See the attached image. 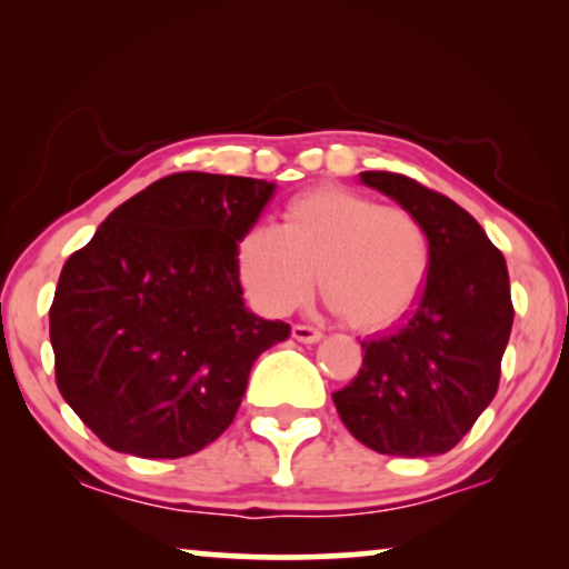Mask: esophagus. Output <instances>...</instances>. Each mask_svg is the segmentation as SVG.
Instances as JSON below:
<instances>
[{
  "label": "esophagus",
  "mask_w": 569,
  "mask_h": 569,
  "mask_svg": "<svg viewBox=\"0 0 569 569\" xmlns=\"http://www.w3.org/2000/svg\"><path fill=\"white\" fill-rule=\"evenodd\" d=\"M292 337L302 341V345H316V341L323 339V333L316 329V326H306V323H295L292 326Z\"/></svg>",
  "instance_id": "34e87169"
}]
</instances>
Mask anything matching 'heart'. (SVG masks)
Instances as JSON below:
<instances>
[{
  "label": "heart",
  "mask_w": 569,
  "mask_h": 569,
  "mask_svg": "<svg viewBox=\"0 0 569 569\" xmlns=\"http://www.w3.org/2000/svg\"><path fill=\"white\" fill-rule=\"evenodd\" d=\"M236 269L263 313H292L318 277L331 308L370 331L393 323L422 295L432 240L409 207L378 204L349 186H316L279 209L277 228L240 232Z\"/></svg>",
  "instance_id": "b5f03b06"
}]
</instances>
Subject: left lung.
Masks as SVG:
<instances>
[{
  "mask_svg": "<svg viewBox=\"0 0 569 569\" xmlns=\"http://www.w3.org/2000/svg\"><path fill=\"white\" fill-rule=\"evenodd\" d=\"M360 178L425 222L432 269L415 308L362 341L360 372L331 399L347 430L378 453H448L500 386L512 329L508 263L453 199L401 173L365 170Z\"/></svg>",
  "mask_w": 569,
  "mask_h": 569,
  "instance_id": "obj_1",
  "label": "left lung"
}]
</instances>
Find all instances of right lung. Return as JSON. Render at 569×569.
I'll use <instances>...</instances> for the list:
<instances>
[{
    "mask_svg": "<svg viewBox=\"0 0 569 569\" xmlns=\"http://www.w3.org/2000/svg\"><path fill=\"white\" fill-rule=\"evenodd\" d=\"M274 183L173 173L69 256L49 310L57 386L119 453L181 458L228 430L256 357L290 337L243 302L240 232Z\"/></svg>",
    "mask_w": 569,
    "mask_h": 569,
    "instance_id": "right-lung-1",
    "label": "right lung"
}]
</instances>
